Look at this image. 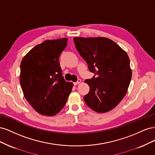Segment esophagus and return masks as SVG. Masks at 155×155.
<instances>
[{"mask_svg":"<svg viewBox=\"0 0 155 155\" xmlns=\"http://www.w3.org/2000/svg\"><path fill=\"white\" fill-rule=\"evenodd\" d=\"M81 82V79H78V80L76 82L74 83V85H79V84Z\"/></svg>","mask_w":155,"mask_h":155,"instance_id":"obj_1","label":"esophagus"}]
</instances>
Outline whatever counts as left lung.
<instances>
[{
	"label": "left lung",
	"instance_id": "left-lung-1",
	"mask_svg": "<svg viewBox=\"0 0 155 155\" xmlns=\"http://www.w3.org/2000/svg\"><path fill=\"white\" fill-rule=\"evenodd\" d=\"M74 41L89 70L94 74L85 81L90 91L84 101L97 112L112 110L126 95L132 77L127 54L106 37H74Z\"/></svg>",
	"mask_w": 155,
	"mask_h": 155
}]
</instances>
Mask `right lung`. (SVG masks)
Listing matches in <instances>:
<instances>
[{
	"label": "right lung",
	"instance_id": "right-lung-1",
	"mask_svg": "<svg viewBox=\"0 0 155 155\" xmlns=\"http://www.w3.org/2000/svg\"><path fill=\"white\" fill-rule=\"evenodd\" d=\"M67 38L46 40L33 48L21 63L20 83L24 96L38 113L52 116L66 104L73 83L62 76L59 58Z\"/></svg>",
	"mask_w": 155,
	"mask_h": 155
}]
</instances>
